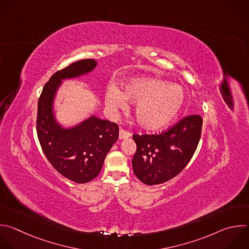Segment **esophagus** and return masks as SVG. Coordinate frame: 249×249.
Returning a JSON list of instances; mask_svg holds the SVG:
<instances>
[{
	"label": "esophagus",
	"mask_w": 249,
	"mask_h": 249,
	"mask_svg": "<svg viewBox=\"0 0 249 249\" xmlns=\"http://www.w3.org/2000/svg\"><path fill=\"white\" fill-rule=\"evenodd\" d=\"M131 137V134L128 131H125L123 129H120L119 131V140H124V139H128Z\"/></svg>",
	"instance_id": "esophagus-1"
}]
</instances>
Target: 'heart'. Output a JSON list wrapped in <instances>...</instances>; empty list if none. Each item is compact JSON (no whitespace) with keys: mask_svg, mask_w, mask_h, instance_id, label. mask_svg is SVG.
I'll list each match as a JSON object with an SVG mask.
<instances>
[{"mask_svg":"<svg viewBox=\"0 0 249 249\" xmlns=\"http://www.w3.org/2000/svg\"><path fill=\"white\" fill-rule=\"evenodd\" d=\"M127 102L136 104L134 114L138 124L147 131L168 127L182 111L186 93L182 86L158 78H133L122 85V91L110 87L106 104L111 111L125 110Z\"/></svg>","mask_w":249,"mask_h":249,"instance_id":"b5f03b06","label":"heart"}]
</instances>
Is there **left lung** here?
Masks as SVG:
<instances>
[{
    "label": "left lung",
    "mask_w": 249,
    "mask_h": 249,
    "mask_svg": "<svg viewBox=\"0 0 249 249\" xmlns=\"http://www.w3.org/2000/svg\"><path fill=\"white\" fill-rule=\"evenodd\" d=\"M201 127V116L190 115L159 135H134L137 144L132 160L134 174L147 186L177 176L197 147Z\"/></svg>",
    "instance_id": "obj_1"
}]
</instances>
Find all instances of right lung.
Wrapping results in <instances>:
<instances>
[{"label":"right lung","mask_w":249,"mask_h":249,"mask_svg":"<svg viewBox=\"0 0 249 249\" xmlns=\"http://www.w3.org/2000/svg\"><path fill=\"white\" fill-rule=\"evenodd\" d=\"M97 65L95 59H82L55 72L38 102L37 135L42 149L59 174L77 184L88 183L100 174L107 154L118 140L119 128L93 114L64 127L56 119L54 101L62 80L85 76Z\"/></svg>","instance_id":"obj_1"}]
</instances>
